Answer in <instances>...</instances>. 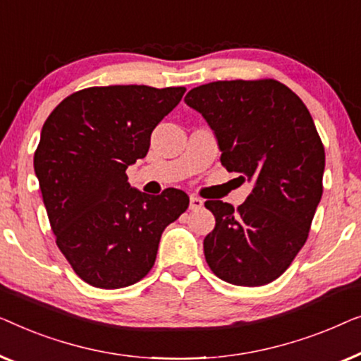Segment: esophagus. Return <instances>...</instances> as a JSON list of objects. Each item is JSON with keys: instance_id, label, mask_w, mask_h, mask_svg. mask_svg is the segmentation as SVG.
I'll list each match as a JSON object with an SVG mask.
<instances>
[{"instance_id": "1", "label": "esophagus", "mask_w": 361, "mask_h": 361, "mask_svg": "<svg viewBox=\"0 0 361 361\" xmlns=\"http://www.w3.org/2000/svg\"><path fill=\"white\" fill-rule=\"evenodd\" d=\"M202 204H204V201H202L201 197H197V196H191V197H190V209H191V211L201 209Z\"/></svg>"}]
</instances>
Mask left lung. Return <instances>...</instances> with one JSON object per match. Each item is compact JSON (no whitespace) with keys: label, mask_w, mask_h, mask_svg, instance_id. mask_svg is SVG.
I'll return each mask as SVG.
<instances>
[{"label":"left lung","mask_w":361,"mask_h":361,"mask_svg":"<svg viewBox=\"0 0 361 361\" xmlns=\"http://www.w3.org/2000/svg\"><path fill=\"white\" fill-rule=\"evenodd\" d=\"M185 103L214 132L227 171L253 185L237 209L204 202L216 217L202 243L207 265L237 286L271 283L306 243L322 197L326 154L311 114L276 80L212 81Z\"/></svg>","instance_id":"8db88e82"}]
</instances>
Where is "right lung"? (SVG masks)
Segmentation results:
<instances>
[{
  "mask_svg": "<svg viewBox=\"0 0 361 361\" xmlns=\"http://www.w3.org/2000/svg\"><path fill=\"white\" fill-rule=\"evenodd\" d=\"M185 91L93 86L65 98L44 123L35 176L60 252L91 286L118 289L142 280L154 267L161 232L188 209L181 190L150 196L126 175Z\"/></svg>",
  "mask_w": 361,
  "mask_h": 361,
  "instance_id": "1",
  "label": "right lung"
}]
</instances>
